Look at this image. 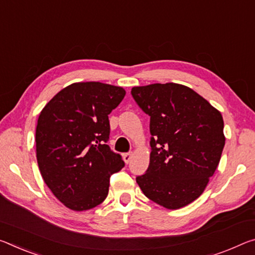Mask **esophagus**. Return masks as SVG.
Instances as JSON below:
<instances>
[{
	"label": "esophagus",
	"instance_id": "34e87169",
	"mask_svg": "<svg viewBox=\"0 0 255 255\" xmlns=\"http://www.w3.org/2000/svg\"><path fill=\"white\" fill-rule=\"evenodd\" d=\"M123 157H124L125 162H126V163H129V162H130L131 157H132V153H131V152H128V153H124V154H123Z\"/></svg>",
	"mask_w": 255,
	"mask_h": 255
}]
</instances>
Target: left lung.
Masks as SVG:
<instances>
[{
	"label": "left lung",
	"mask_w": 255,
	"mask_h": 255,
	"mask_svg": "<svg viewBox=\"0 0 255 255\" xmlns=\"http://www.w3.org/2000/svg\"><path fill=\"white\" fill-rule=\"evenodd\" d=\"M131 95L151 118L149 164L137 184L161 207H186L204 192L219 164L226 140L221 113L180 84L132 87Z\"/></svg>",
	"instance_id": "obj_1"
}]
</instances>
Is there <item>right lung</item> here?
Returning <instances> with one entry per match:
<instances>
[{"label":"right lung","mask_w":255,"mask_h":255,"mask_svg":"<svg viewBox=\"0 0 255 255\" xmlns=\"http://www.w3.org/2000/svg\"><path fill=\"white\" fill-rule=\"evenodd\" d=\"M126 95L123 87L99 82L74 83L40 111L36 157L44 181L64 207L85 211L107 199L110 175L124 168L106 143L109 115Z\"/></svg>","instance_id":"right-lung-1"}]
</instances>
